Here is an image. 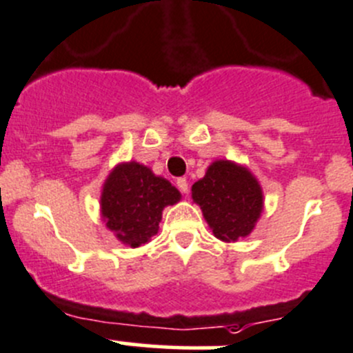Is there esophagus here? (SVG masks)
Instances as JSON below:
<instances>
[{
    "label": "esophagus",
    "mask_w": 353,
    "mask_h": 353,
    "mask_svg": "<svg viewBox=\"0 0 353 353\" xmlns=\"http://www.w3.org/2000/svg\"><path fill=\"white\" fill-rule=\"evenodd\" d=\"M176 187L181 194H188V181L185 178H178L176 180Z\"/></svg>",
    "instance_id": "1"
}]
</instances>
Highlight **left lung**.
Segmentation results:
<instances>
[{
	"label": "left lung",
	"instance_id": "1",
	"mask_svg": "<svg viewBox=\"0 0 353 353\" xmlns=\"http://www.w3.org/2000/svg\"><path fill=\"white\" fill-rule=\"evenodd\" d=\"M192 199L201 205L216 239L236 242L250 235L263 212V188L256 176L236 163L219 159L192 185Z\"/></svg>",
	"mask_w": 353,
	"mask_h": 353
}]
</instances>
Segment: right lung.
Listing matches in <instances>:
<instances>
[{
	"mask_svg": "<svg viewBox=\"0 0 353 353\" xmlns=\"http://www.w3.org/2000/svg\"><path fill=\"white\" fill-rule=\"evenodd\" d=\"M180 192L166 178L139 163L114 166L101 192V216L121 243L141 247L159 230L163 209L180 201Z\"/></svg>",
	"mask_w": 353,
	"mask_h": 353,
	"instance_id": "right-lung-1",
	"label": "right lung"
}]
</instances>
